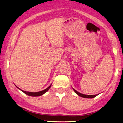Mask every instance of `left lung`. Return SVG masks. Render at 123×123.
<instances>
[{"mask_svg":"<svg viewBox=\"0 0 123 123\" xmlns=\"http://www.w3.org/2000/svg\"><path fill=\"white\" fill-rule=\"evenodd\" d=\"M74 90L75 92L76 93V94L78 95L79 96H81V97H82V98H94L95 97H96L97 95H98V94L97 95H85V94H81V93L79 92L78 91H77L76 90H75V89H74Z\"/></svg>","mask_w":123,"mask_h":123,"instance_id":"obj_1","label":"left lung"}]
</instances>
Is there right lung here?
I'll return each mask as SVG.
<instances>
[{
  "instance_id": "right-lung-1",
  "label": "right lung",
  "mask_w": 123,
  "mask_h": 123,
  "mask_svg": "<svg viewBox=\"0 0 123 123\" xmlns=\"http://www.w3.org/2000/svg\"><path fill=\"white\" fill-rule=\"evenodd\" d=\"M51 85H50L49 87H47V89H46L45 90H42V91H39V92H27V91H23V90H21V89H20V90H21L22 91H23V92L25 93V94L26 95H28V96H41V95H43V94H44L45 92H46L49 89V88L51 87Z\"/></svg>"
}]
</instances>
